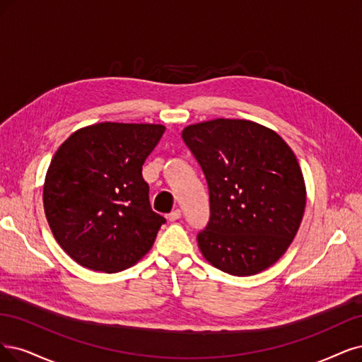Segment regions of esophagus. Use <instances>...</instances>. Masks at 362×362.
Returning a JSON list of instances; mask_svg holds the SVG:
<instances>
[{"label": "esophagus", "instance_id": "1", "mask_svg": "<svg viewBox=\"0 0 362 362\" xmlns=\"http://www.w3.org/2000/svg\"><path fill=\"white\" fill-rule=\"evenodd\" d=\"M182 218V210L180 209H176V210H173L170 215H168V221L170 222H174V221H177V219H180Z\"/></svg>", "mask_w": 362, "mask_h": 362}]
</instances>
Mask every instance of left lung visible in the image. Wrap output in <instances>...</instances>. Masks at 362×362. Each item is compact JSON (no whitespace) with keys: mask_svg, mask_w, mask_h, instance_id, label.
<instances>
[{"mask_svg":"<svg viewBox=\"0 0 362 362\" xmlns=\"http://www.w3.org/2000/svg\"><path fill=\"white\" fill-rule=\"evenodd\" d=\"M182 139L209 186L210 218L197 235L203 257L233 276L269 269L292 243L304 215L297 156L273 129L245 119L189 125Z\"/></svg>","mask_w":362,"mask_h":362,"instance_id":"1","label":"left lung"}]
</instances>
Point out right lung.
<instances>
[{"instance_id": "add662e5", "label": "right lung", "mask_w": 362, "mask_h": 362, "mask_svg": "<svg viewBox=\"0 0 362 362\" xmlns=\"http://www.w3.org/2000/svg\"><path fill=\"white\" fill-rule=\"evenodd\" d=\"M164 125L103 122L80 128L52 158L45 213L53 237L85 269L117 273L152 247L165 219L149 203L141 168Z\"/></svg>"}]
</instances>
